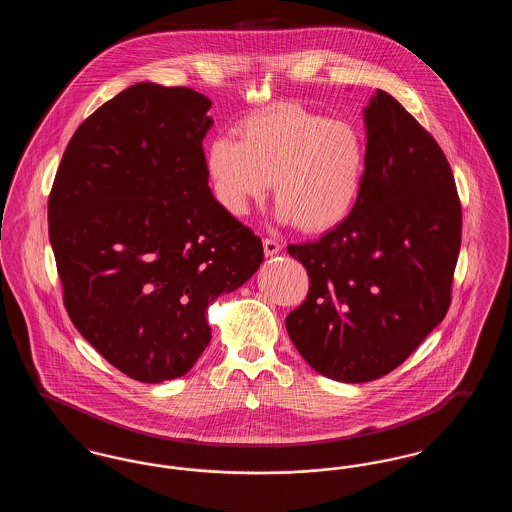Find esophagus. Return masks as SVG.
<instances>
[{
    "instance_id": "obj_1",
    "label": "esophagus",
    "mask_w": 512,
    "mask_h": 512,
    "mask_svg": "<svg viewBox=\"0 0 512 512\" xmlns=\"http://www.w3.org/2000/svg\"><path fill=\"white\" fill-rule=\"evenodd\" d=\"M263 247H265V255L267 257H274V255H278L282 251V245L278 244L276 240H272V238H265L263 240Z\"/></svg>"
}]
</instances>
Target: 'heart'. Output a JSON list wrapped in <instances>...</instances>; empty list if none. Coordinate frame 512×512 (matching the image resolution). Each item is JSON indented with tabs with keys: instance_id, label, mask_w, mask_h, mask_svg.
Returning a JSON list of instances; mask_svg holds the SVG:
<instances>
[{
	"instance_id": "1",
	"label": "heart",
	"mask_w": 512,
	"mask_h": 512,
	"mask_svg": "<svg viewBox=\"0 0 512 512\" xmlns=\"http://www.w3.org/2000/svg\"><path fill=\"white\" fill-rule=\"evenodd\" d=\"M240 140L215 138L205 157L220 205L242 217L274 180L278 219L322 234L347 219L365 184L368 149L349 122L276 103L238 124Z\"/></svg>"
}]
</instances>
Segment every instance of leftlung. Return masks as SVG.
Segmentation results:
<instances>
[{
  "label": "left lung",
  "mask_w": 512,
  "mask_h": 512,
  "mask_svg": "<svg viewBox=\"0 0 512 512\" xmlns=\"http://www.w3.org/2000/svg\"><path fill=\"white\" fill-rule=\"evenodd\" d=\"M368 167L347 219L288 245L309 274L286 318L318 374L361 384L401 365L445 318L461 249V201L438 142L388 92L365 107Z\"/></svg>",
  "instance_id": "8db88e82"
}]
</instances>
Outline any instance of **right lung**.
<instances>
[{
  "instance_id": "right-lung-1",
  "label": "right lung",
  "mask_w": 512,
  "mask_h": 512,
  "mask_svg": "<svg viewBox=\"0 0 512 512\" xmlns=\"http://www.w3.org/2000/svg\"><path fill=\"white\" fill-rule=\"evenodd\" d=\"M211 99L138 82L74 132L48 201L74 328L126 376H184L211 341L207 307L261 267V238L209 188Z\"/></svg>"
}]
</instances>
